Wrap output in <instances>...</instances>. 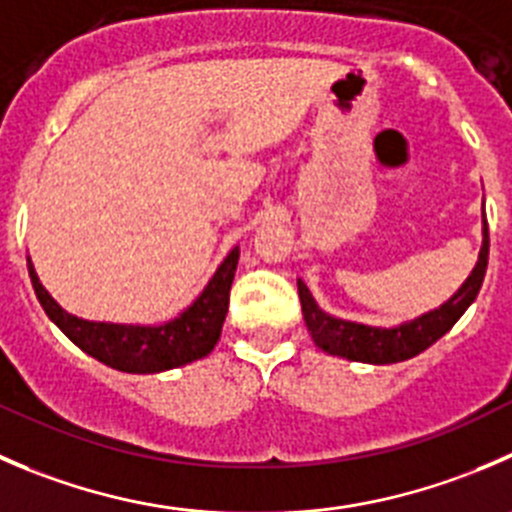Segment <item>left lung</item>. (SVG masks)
<instances>
[{"label": "left lung", "instance_id": "1", "mask_svg": "<svg viewBox=\"0 0 512 512\" xmlns=\"http://www.w3.org/2000/svg\"><path fill=\"white\" fill-rule=\"evenodd\" d=\"M488 250V220L483 215V247H480L478 262H475L473 272L463 282V287L440 307L415 317V320L403 322L398 327L360 325V322L327 315V312L317 307L315 297L310 295L305 282L297 280V292H300L307 330H310L312 340H315L320 350L337 357H347V360L372 362V365H390V362L410 360V357L428 350L433 342H438L463 317V312L473 305V300L480 292V285H483L485 270H488Z\"/></svg>", "mask_w": 512, "mask_h": 512}]
</instances>
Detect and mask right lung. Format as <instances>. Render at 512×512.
Wrapping results in <instances>:
<instances>
[{
    "instance_id": "right-lung-1",
    "label": "right lung",
    "mask_w": 512,
    "mask_h": 512,
    "mask_svg": "<svg viewBox=\"0 0 512 512\" xmlns=\"http://www.w3.org/2000/svg\"><path fill=\"white\" fill-rule=\"evenodd\" d=\"M240 247H232L212 280L195 302L165 325H117V322H89L69 315L52 300L27 260L32 287L49 320L87 355L122 372H165L210 355L220 340L222 322L230 305V287L235 280Z\"/></svg>"
}]
</instances>
